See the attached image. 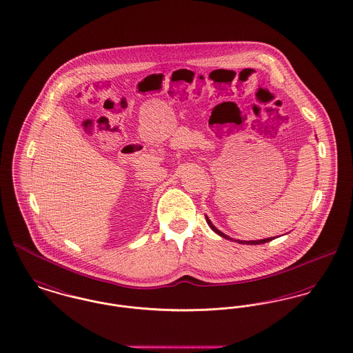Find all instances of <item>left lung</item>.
I'll list each match as a JSON object with an SVG mask.
<instances>
[{
    "instance_id": "1",
    "label": "left lung",
    "mask_w": 353,
    "mask_h": 353,
    "mask_svg": "<svg viewBox=\"0 0 353 353\" xmlns=\"http://www.w3.org/2000/svg\"><path fill=\"white\" fill-rule=\"evenodd\" d=\"M205 221H207V223H208V225H210V227H211V228H212V230H214V231H215V232H216L218 235H221L222 238H225V239H230V241H231V238H230V236H227V235H224L222 231H219V230H218V228H216V227H215V225H214V224L211 223V221H210V219H208L207 216H205ZM272 239H274V238H267V239H261V241H238V243H243V244H263V243L271 241H272Z\"/></svg>"
}]
</instances>
